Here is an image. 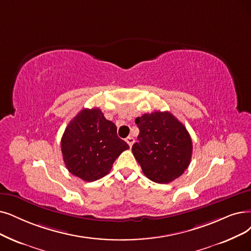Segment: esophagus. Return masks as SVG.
Segmentation results:
<instances>
[{
	"instance_id": "1",
	"label": "esophagus",
	"mask_w": 251,
	"mask_h": 251,
	"mask_svg": "<svg viewBox=\"0 0 251 251\" xmlns=\"http://www.w3.org/2000/svg\"><path fill=\"white\" fill-rule=\"evenodd\" d=\"M126 143L128 144L129 147H132L133 144L135 143V139H134L133 137H127V138L126 139Z\"/></svg>"
}]
</instances>
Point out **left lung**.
Masks as SVG:
<instances>
[{
    "label": "left lung",
    "instance_id": "left-lung-1",
    "mask_svg": "<svg viewBox=\"0 0 251 251\" xmlns=\"http://www.w3.org/2000/svg\"><path fill=\"white\" fill-rule=\"evenodd\" d=\"M138 142L132 151L144 175L156 183H169L181 176L193 153L186 127L168 111L137 117Z\"/></svg>",
    "mask_w": 251,
    "mask_h": 251
}]
</instances>
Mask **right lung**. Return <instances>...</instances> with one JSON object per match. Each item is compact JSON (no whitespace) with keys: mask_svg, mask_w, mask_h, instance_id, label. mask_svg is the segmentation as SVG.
<instances>
[{"mask_svg":"<svg viewBox=\"0 0 251 251\" xmlns=\"http://www.w3.org/2000/svg\"><path fill=\"white\" fill-rule=\"evenodd\" d=\"M99 108L83 109L69 123L61 147L69 172L87 182L107 175L128 145Z\"/></svg>","mask_w":251,"mask_h":251,"instance_id":"1","label":"right lung"}]
</instances>
